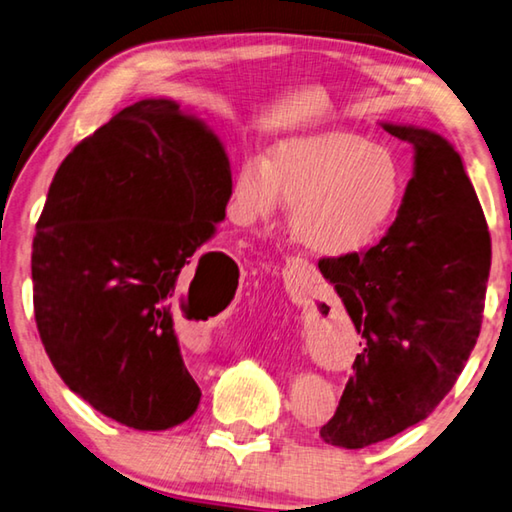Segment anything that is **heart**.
I'll return each mask as SVG.
<instances>
[{"mask_svg":"<svg viewBox=\"0 0 512 512\" xmlns=\"http://www.w3.org/2000/svg\"><path fill=\"white\" fill-rule=\"evenodd\" d=\"M405 175L389 148L357 132L328 130L281 141L270 159L249 155L231 182L229 215L240 227L290 209V233L324 258L360 254L400 209Z\"/></svg>","mask_w":512,"mask_h":512,"instance_id":"obj_1","label":"heart"}]
</instances>
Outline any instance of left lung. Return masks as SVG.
I'll return each mask as SVG.
<instances>
[{
  "mask_svg": "<svg viewBox=\"0 0 512 512\" xmlns=\"http://www.w3.org/2000/svg\"><path fill=\"white\" fill-rule=\"evenodd\" d=\"M382 128L416 152L398 218L364 254L319 261L364 346L319 432L346 450L405 432L450 393L477 344L490 274L488 224L459 152L416 125Z\"/></svg>",
  "mask_w": 512,
  "mask_h": 512,
  "instance_id": "left-lung-1",
  "label": "left lung"
}]
</instances>
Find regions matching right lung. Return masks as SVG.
I'll return each mask as SVG.
<instances>
[{
  "instance_id": "1",
  "label": "right lung",
  "mask_w": 512,
  "mask_h": 512,
  "mask_svg": "<svg viewBox=\"0 0 512 512\" xmlns=\"http://www.w3.org/2000/svg\"><path fill=\"white\" fill-rule=\"evenodd\" d=\"M229 197L218 134L170 98L125 107L53 177L33 238L35 324L62 382L116 423L159 432L200 405L175 312ZM236 270L220 251L202 254L186 306Z\"/></svg>"
}]
</instances>
